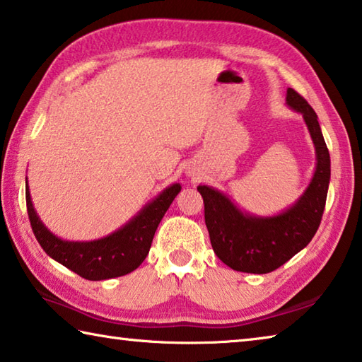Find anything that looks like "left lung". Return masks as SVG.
<instances>
[{
	"label": "left lung",
	"mask_w": 362,
	"mask_h": 362,
	"mask_svg": "<svg viewBox=\"0 0 362 362\" xmlns=\"http://www.w3.org/2000/svg\"><path fill=\"white\" fill-rule=\"evenodd\" d=\"M286 102L303 115L316 150L315 175L296 204L274 217H255L238 209L218 189L198 187L204 201V220L214 252L236 272L263 274L284 265L313 240L326 207L330 156L317 116L292 88L287 89Z\"/></svg>",
	"instance_id": "8db88e82"
}]
</instances>
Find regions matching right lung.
I'll return each mask as SVG.
<instances>
[{"mask_svg": "<svg viewBox=\"0 0 362 362\" xmlns=\"http://www.w3.org/2000/svg\"><path fill=\"white\" fill-rule=\"evenodd\" d=\"M180 188V183H173L122 228L102 240L88 243L64 241L46 228L32 204L28 182H25L27 212L36 240L49 257L84 279L102 281L124 276L139 268L148 255L159 222Z\"/></svg>", "mask_w": 362, "mask_h": 362, "instance_id": "right-lung-1", "label": "right lung"}]
</instances>
